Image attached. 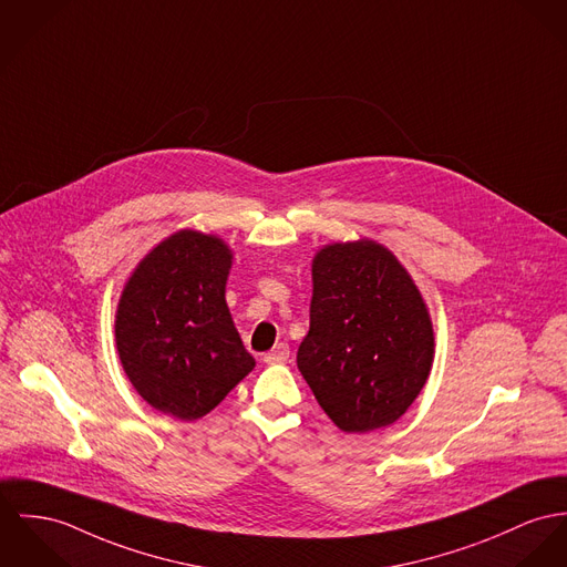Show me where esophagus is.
<instances>
[{
    "instance_id": "esophagus-1",
    "label": "esophagus",
    "mask_w": 567,
    "mask_h": 567,
    "mask_svg": "<svg viewBox=\"0 0 567 567\" xmlns=\"http://www.w3.org/2000/svg\"><path fill=\"white\" fill-rule=\"evenodd\" d=\"M287 360H289V346L287 343H278L276 348L262 355L265 364H280V362H287Z\"/></svg>"
}]
</instances>
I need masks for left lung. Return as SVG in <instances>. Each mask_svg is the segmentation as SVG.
I'll return each mask as SVG.
<instances>
[{
  "label": "left lung",
  "mask_w": 567,
  "mask_h": 567,
  "mask_svg": "<svg viewBox=\"0 0 567 567\" xmlns=\"http://www.w3.org/2000/svg\"><path fill=\"white\" fill-rule=\"evenodd\" d=\"M434 330L425 302L384 246L334 244L312 261L306 384L348 434L392 425L425 386Z\"/></svg>",
  "instance_id": "obj_1"
}]
</instances>
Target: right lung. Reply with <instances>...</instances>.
Returning a JSON list of instances; mask_svg holds the SVG:
<instances>
[{
    "label": "right lung",
    "mask_w": 567,
    "mask_h": 567,
    "mask_svg": "<svg viewBox=\"0 0 567 567\" xmlns=\"http://www.w3.org/2000/svg\"><path fill=\"white\" fill-rule=\"evenodd\" d=\"M230 259L218 237L181 230L137 265L118 305L133 389L178 421L212 412L255 369L224 300Z\"/></svg>",
    "instance_id": "add662e5"
}]
</instances>
